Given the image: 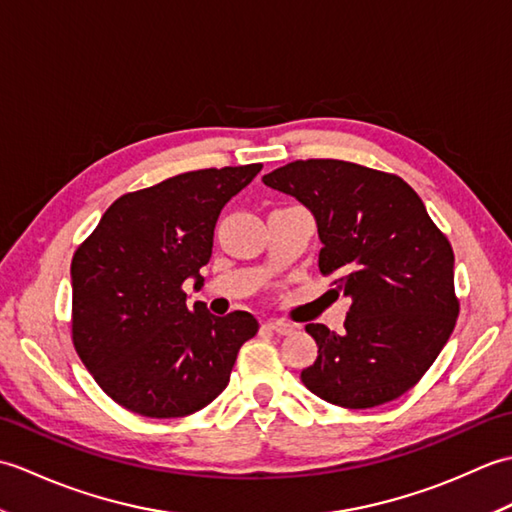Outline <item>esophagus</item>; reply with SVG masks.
I'll return each mask as SVG.
<instances>
[{
  "label": "esophagus",
  "mask_w": 512,
  "mask_h": 512,
  "mask_svg": "<svg viewBox=\"0 0 512 512\" xmlns=\"http://www.w3.org/2000/svg\"><path fill=\"white\" fill-rule=\"evenodd\" d=\"M266 328H268V330H273V332H277V334H292V332H295V325L288 323V321H279V319L268 321V323H266Z\"/></svg>",
  "instance_id": "esophagus-1"
}]
</instances>
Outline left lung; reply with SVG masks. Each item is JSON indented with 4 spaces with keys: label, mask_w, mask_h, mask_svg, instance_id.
<instances>
[{
    "label": "left lung",
    "mask_w": 512,
    "mask_h": 512,
    "mask_svg": "<svg viewBox=\"0 0 512 512\" xmlns=\"http://www.w3.org/2000/svg\"><path fill=\"white\" fill-rule=\"evenodd\" d=\"M266 187L297 198L317 220L319 270L352 299L341 334L323 323L301 372L312 394L345 409L405 394L447 345L460 314L453 248L418 193L394 173L345 160H295L266 173Z\"/></svg>",
    "instance_id": "1"
}]
</instances>
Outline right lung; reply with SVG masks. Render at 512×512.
I'll return each instance as SVG.
<instances>
[{"mask_svg": "<svg viewBox=\"0 0 512 512\" xmlns=\"http://www.w3.org/2000/svg\"><path fill=\"white\" fill-rule=\"evenodd\" d=\"M262 165L187 171L125 193L72 257V341L118 405L145 418H182L226 389L239 347L259 323L235 310L187 306L184 281L204 286L224 204Z\"/></svg>", "mask_w": 512, "mask_h": 512, "instance_id": "1", "label": "right lung"}]
</instances>
